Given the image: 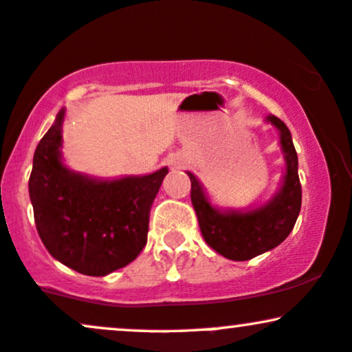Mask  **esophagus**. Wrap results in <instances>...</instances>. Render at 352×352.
<instances>
[{"label":"esophagus","mask_w":352,"mask_h":352,"mask_svg":"<svg viewBox=\"0 0 352 352\" xmlns=\"http://www.w3.org/2000/svg\"><path fill=\"white\" fill-rule=\"evenodd\" d=\"M184 164H185V157H182V155L173 157L172 162H170V165H172L173 168H180V167H184Z\"/></svg>","instance_id":"34e87169"}]
</instances>
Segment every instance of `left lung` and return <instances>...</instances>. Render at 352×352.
Here are the masks:
<instances>
[{
    "instance_id": "8db88e82",
    "label": "left lung",
    "mask_w": 352,
    "mask_h": 352,
    "mask_svg": "<svg viewBox=\"0 0 352 352\" xmlns=\"http://www.w3.org/2000/svg\"><path fill=\"white\" fill-rule=\"evenodd\" d=\"M265 120L280 132V147L285 157V173L280 188L266 204L248 210L215 207L199 179L192 172H187L192 182L190 197L199 218L201 236L210 248L233 261L252 260L276 248L292 233L301 210L298 155L292 132L278 117L268 116Z\"/></svg>"
}]
</instances>
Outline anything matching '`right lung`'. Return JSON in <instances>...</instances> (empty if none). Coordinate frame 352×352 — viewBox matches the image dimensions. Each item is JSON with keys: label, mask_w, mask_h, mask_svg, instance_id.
<instances>
[{"label": "right lung", "mask_w": 352, "mask_h": 352, "mask_svg": "<svg viewBox=\"0 0 352 352\" xmlns=\"http://www.w3.org/2000/svg\"><path fill=\"white\" fill-rule=\"evenodd\" d=\"M60 109L36 147L30 199L43 245L52 258L87 276H106L134 261L147 243L148 213L167 175L96 179L63 162Z\"/></svg>", "instance_id": "add662e5"}]
</instances>
